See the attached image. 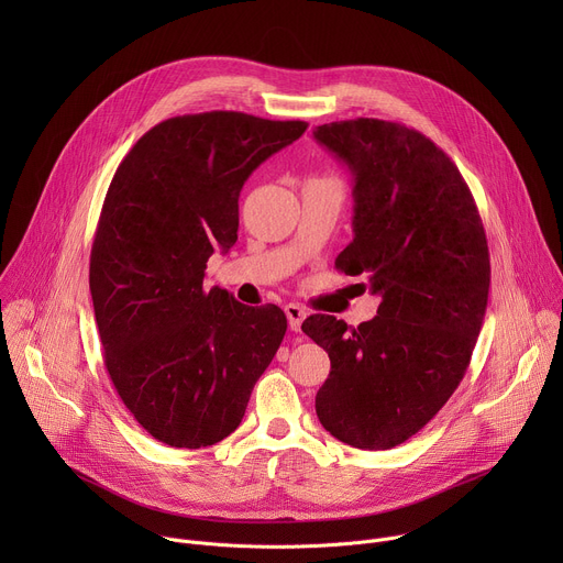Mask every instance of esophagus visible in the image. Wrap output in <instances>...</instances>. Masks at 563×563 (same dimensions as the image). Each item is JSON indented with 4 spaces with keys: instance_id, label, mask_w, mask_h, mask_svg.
Returning <instances> with one entry per match:
<instances>
[{
    "instance_id": "1",
    "label": "esophagus",
    "mask_w": 563,
    "mask_h": 563,
    "mask_svg": "<svg viewBox=\"0 0 563 563\" xmlns=\"http://www.w3.org/2000/svg\"><path fill=\"white\" fill-rule=\"evenodd\" d=\"M285 313H287V320H289V328L294 332H300V325H302V320L307 316V309L302 305H298V302H287L285 305Z\"/></svg>"
}]
</instances>
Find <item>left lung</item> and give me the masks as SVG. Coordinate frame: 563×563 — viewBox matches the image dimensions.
<instances>
[{
	"label": "left lung",
	"instance_id": "left-lung-1",
	"mask_svg": "<svg viewBox=\"0 0 563 563\" xmlns=\"http://www.w3.org/2000/svg\"><path fill=\"white\" fill-rule=\"evenodd\" d=\"M313 137L354 176V240L336 269L380 296L358 328L305 318L302 332L332 361L316 415L347 445L389 450L428 426L465 376L490 289L486 229L456 165L417 129L356 118Z\"/></svg>",
	"mask_w": 563,
	"mask_h": 563
}]
</instances>
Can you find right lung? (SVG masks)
<instances>
[{"instance_id": "obj_1", "label": "right lung", "mask_w": 563, "mask_h": 563, "mask_svg": "<svg viewBox=\"0 0 563 563\" xmlns=\"http://www.w3.org/2000/svg\"><path fill=\"white\" fill-rule=\"evenodd\" d=\"M300 120L176 115L120 163L98 220L89 285L107 372L133 419L172 448H207L245 417L287 332L280 307L202 287L238 240V196Z\"/></svg>"}]
</instances>
